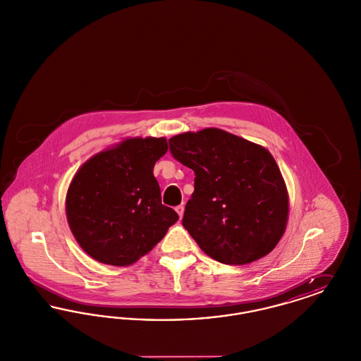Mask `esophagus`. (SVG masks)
I'll list each match as a JSON object with an SVG mask.
<instances>
[{"label":"esophagus","mask_w":361,"mask_h":361,"mask_svg":"<svg viewBox=\"0 0 361 361\" xmlns=\"http://www.w3.org/2000/svg\"><path fill=\"white\" fill-rule=\"evenodd\" d=\"M176 212L178 214V216H180V219L183 218V215H184V206L181 204V206L176 207Z\"/></svg>","instance_id":"esophagus-1"}]
</instances>
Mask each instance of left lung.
<instances>
[{
	"instance_id": "8db88e82",
	"label": "left lung",
	"mask_w": 361,
	"mask_h": 361,
	"mask_svg": "<svg viewBox=\"0 0 361 361\" xmlns=\"http://www.w3.org/2000/svg\"><path fill=\"white\" fill-rule=\"evenodd\" d=\"M169 146L195 172L183 226L200 249L228 265L271 253L288 221V192L272 154L219 128L178 134Z\"/></svg>"
}]
</instances>
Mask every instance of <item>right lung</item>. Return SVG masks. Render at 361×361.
<instances>
[{
	"instance_id": "1",
	"label": "right lung",
	"mask_w": 361,
	"mask_h": 361,
	"mask_svg": "<svg viewBox=\"0 0 361 361\" xmlns=\"http://www.w3.org/2000/svg\"><path fill=\"white\" fill-rule=\"evenodd\" d=\"M168 152L165 137H128L77 171L66 195V216L78 245L99 262H137L178 221L161 202L153 174Z\"/></svg>"
}]
</instances>
